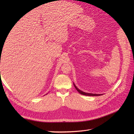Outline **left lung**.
<instances>
[{
	"mask_svg": "<svg viewBox=\"0 0 134 134\" xmlns=\"http://www.w3.org/2000/svg\"><path fill=\"white\" fill-rule=\"evenodd\" d=\"M74 87H75V89H76V90L78 91V92L80 93V94H82V95H85V96H101V95H102V94H92V93H85V92H82V91H81V90H79V89H78L77 87H76V86H75V84L74 83Z\"/></svg>",
	"mask_w": 134,
	"mask_h": 134,
	"instance_id": "obj_1",
	"label": "left lung"
}]
</instances>
